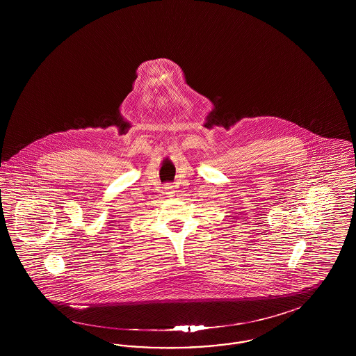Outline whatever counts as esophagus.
I'll return each mask as SVG.
<instances>
[{
  "instance_id": "esophagus-1",
  "label": "esophagus",
  "mask_w": 356,
  "mask_h": 356,
  "mask_svg": "<svg viewBox=\"0 0 356 356\" xmlns=\"http://www.w3.org/2000/svg\"><path fill=\"white\" fill-rule=\"evenodd\" d=\"M163 191H164V193H165L168 197H172V196L175 195V189H173V186H170V184H165L164 188H163Z\"/></svg>"
}]
</instances>
